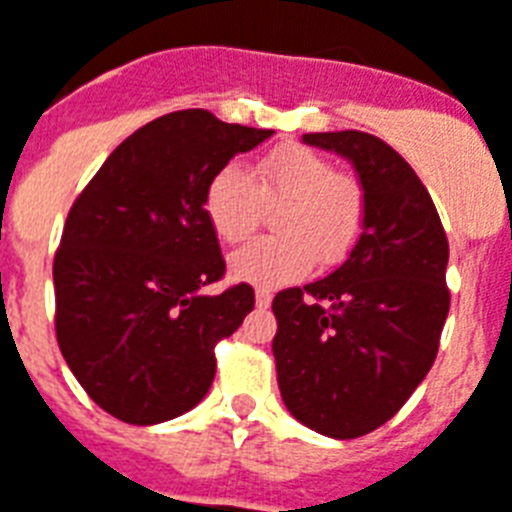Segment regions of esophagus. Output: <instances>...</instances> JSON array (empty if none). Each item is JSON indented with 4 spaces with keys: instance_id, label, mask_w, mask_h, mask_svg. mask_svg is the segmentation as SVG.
Wrapping results in <instances>:
<instances>
[{
    "instance_id": "1",
    "label": "esophagus",
    "mask_w": 512,
    "mask_h": 512,
    "mask_svg": "<svg viewBox=\"0 0 512 512\" xmlns=\"http://www.w3.org/2000/svg\"><path fill=\"white\" fill-rule=\"evenodd\" d=\"M272 304V291L269 288H256V307H269Z\"/></svg>"
}]
</instances>
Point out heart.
Masks as SVG:
<instances>
[{
	"label": "heart",
	"mask_w": 512,
	"mask_h": 512,
	"mask_svg": "<svg viewBox=\"0 0 512 512\" xmlns=\"http://www.w3.org/2000/svg\"><path fill=\"white\" fill-rule=\"evenodd\" d=\"M272 227L280 235L261 237L232 253L229 269L253 285L291 283L315 261L336 267L355 248L366 224V194L355 178L336 173L334 162L307 146H277L248 173L221 168L208 181L202 208L224 243H243L275 208Z\"/></svg>",
	"instance_id": "obj_1"
}]
</instances>
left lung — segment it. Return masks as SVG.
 Returning a JSON list of instances; mask_svg holds the SVG:
<instances>
[{"label": "left lung", "instance_id": "obj_1", "mask_svg": "<svg viewBox=\"0 0 512 512\" xmlns=\"http://www.w3.org/2000/svg\"><path fill=\"white\" fill-rule=\"evenodd\" d=\"M301 141L352 162L366 224L342 267L277 293L272 352L293 417L347 441L395 417L435 363L449 240L425 184L382 138L339 130Z\"/></svg>", "mask_w": 512, "mask_h": 512}]
</instances>
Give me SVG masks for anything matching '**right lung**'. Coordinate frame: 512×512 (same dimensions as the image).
<instances>
[{
    "label": "right lung",
    "instance_id": "obj_1",
    "mask_svg": "<svg viewBox=\"0 0 512 512\" xmlns=\"http://www.w3.org/2000/svg\"><path fill=\"white\" fill-rule=\"evenodd\" d=\"M269 136L205 109L165 114L125 138L71 205L53 261L55 336L106 414L160 425L211 390L213 347L256 299L248 283L202 293L227 269L202 197Z\"/></svg>",
    "mask_w": 512,
    "mask_h": 512
}]
</instances>
